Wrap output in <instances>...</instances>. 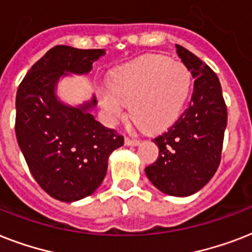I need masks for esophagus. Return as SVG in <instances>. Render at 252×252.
Instances as JSON below:
<instances>
[{
	"label": "esophagus",
	"instance_id": "34e87169",
	"mask_svg": "<svg viewBox=\"0 0 252 252\" xmlns=\"http://www.w3.org/2000/svg\"><path fill=\"white\" fill-rule=\"evenodd\" d=\"M126 145L128 146H137L138 144H140V141L138 140H136V138H130V137H126Z\"/></svg>",
	"mask_w": 252,
	"mask_h": 252
}]
</instances>
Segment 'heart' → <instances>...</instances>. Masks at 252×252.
Listing matches in <instances>:
<instances>
[{"label":"heart","instance_id":"1","mask_svg":"<svg viewBox=\"0 0 252 252\" xmlns=\"http://www.w3.org/2000/svg\"><path fill=\"white\" fill-rule=\"evenodd\" d=\"M191 86V74L179 61L144 56L119 68L110 87L99 93L106 119L122 118L126 104L134 123L146 132H159L179 116Z\"/></svg>","mask_w":252,"mask_h":252}]
</instances>
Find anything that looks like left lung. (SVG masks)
<instances>
[{
  "label": "left lung",
  "mask_w": 252,
  "mask_h": 252,
  "mask_svg": "<svg viewBox=\"0 0 252 252\" xmlns=\"http://www.w3.org/2000/svg\"><path fill=\"white\" fill-rule=\"evenodd\" d=\"M175 47L195 78L193 93L178 120L153 138L159 154L145 172L159 191L184 197L201 189L219 168L227 108L217 74L188 49Z\"/></svg>",
  "instance_id": "8db88e82"
}]
</instances>
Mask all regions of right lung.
Masks as SVG:
<instances>
[{
	"mask_svg": "<svg viewBox=\"0 0 252 252\" xmlns=\"http://www.w3.org/2000/svg\"><path fill=\"white\" fill-rule=\"evenodd\" d=\"M103 49L56 45L26 74L15 99V134L33 179L53 199L72 203L91 195L104 179L110 154L124 137L96 122L84 106L59 102L55 86L68 72L84 74Z\"/></svg>",
	"mask_w": 252,
	"mask_h": 252,
	"instance_id": "1",
	"label": "right lung"
}]
</instances>
